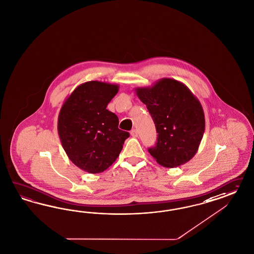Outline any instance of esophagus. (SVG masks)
<instances>
[{
	"label": "esophagus",
	"instance_id": "34e87169",
	"mask_svg": "<svg viewBox=\"0 0 254 254\" xmlns=\"http://www.w3.org/2000/svg\"><path fill=\"white\" fill-rule=\"evenodd\" d=\"M130 135L133 138H137L138 137V131L136 130V129H132L130 131Z\"/></svg>",
	"mask_w": 254,
	"mask_h": 254
}]
</instances>
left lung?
Instances as JSON below:
<instances>
[{
	"instance_id": "obj_1",
	"label": "left lung",
	"mask_w": 254,
	"mask_h": 254,
	"mask_svg": "<svg viewBox=\"0 0 254 254\" xmlns=\"http://www.w3.org/2000/svg\"><path fill=\"white\" fill-rule=\"evenodd\" d=\"M152 116L158 133L149 153L165 168H176L196 154L205 131V116L198 99L183 83L162 78L152 86L135 88Z\"/></svg>"
}]
</instances>
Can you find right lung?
<instances>
[{"label": "right lung", "instance_id": "add662e5", "mask_svg": "<svg viewBox=\"0 0 254 254\" xmlns=\"http://www.w3.org/2000/svg\"><path fill=\"white\" fill-rule=\"evenodd\" d=\"M119 85L100 81L78 85L62 105L58 133L69 160L88 173H100L113 165L129 133L118 128V117L108 103Z\"/></svg>", "mask_w": 254, "mask_h": 254}]
</instances>
